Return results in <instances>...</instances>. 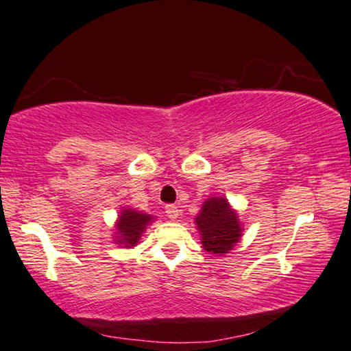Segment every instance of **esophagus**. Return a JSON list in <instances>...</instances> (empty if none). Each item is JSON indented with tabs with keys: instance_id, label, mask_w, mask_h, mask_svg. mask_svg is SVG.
Here are the masks:
<instances>
[{
	"instance_id": "esophagus-1",
	"label": "esophagus",
	"mask_w": 351,
	"mask_h": 351,
	"mask_svg": "<svg viewBox=\"0 0 351 351\" xmlns=\"http://www.w3.org/2000/svg\"><path fill=\"white\" fill-rule=\"evenodd\" d=\"M165 213L170 219H176L180 217V208L176 207V205L170 204V205H167V207H165Z\"/></svg>"
}]
</instances>
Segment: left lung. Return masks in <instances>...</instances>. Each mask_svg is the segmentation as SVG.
I'll use <instances>...</instances> for the list:
<instances>
[{
  "label": "left lung",
  "mask_w": 351,
  "mask_h": 351,
  "mask_svg": "<svg viewBox=\"0 0 351 351\" xmlns=\"http://www.w3.org/2000/svg\"><path fill=\"white\" fill-rule=\"evenodd\" d=\"M195 224L202 237V247L210 254H230L242 236L239 217L224 197L205 200Z\"/></svg>",
  "instance_id": "1"
}]
</instances>
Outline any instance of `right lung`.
Segmentation results:
<instances>
[{
	"label": "right lung",
	"instance_id": "obj_1",
	"mask_svg": "<svg viewBox=\"0 0 351 351\" xmlns=\"http://www.w3.org/2000/svg\"><path fill=\"white\" fill-rule=\"evenodd\" d=\"M152 215L136 212L134 208H123L117 219L115 244L125 247H134L141 239V234L152 221Z\"/></svg>",
	"mask_w": 351,
	"mask_h": 351
}]
</instances>
